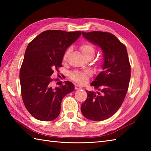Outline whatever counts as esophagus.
Returning <instances> with one entry per match:
<instances>
[{
    "label": "esophagus",
    "mask_w": 151,
    "mask_h": 151,
    "mask_svg": "<svg viewBox=\"0 0 151 151\" xmlns=\"http://www.w3.org/2000/svg\"><path fill=\"white\" fill-rule=\"evenodd\" d=\"M75 89H82V87L81 86H80L78 84H75Z\"/></svg>",
    "instance_id": "1"
}]
</instances>
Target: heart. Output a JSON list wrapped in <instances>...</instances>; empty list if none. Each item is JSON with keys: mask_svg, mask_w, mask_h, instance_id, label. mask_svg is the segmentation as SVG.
I'll return each instance as SVG.
<instances>
[{"mask_svg": "<svg viewBox=\"0 0 151 151\" xmlns=\"http://www.w3.org/2000/svg\"><path fill=\"white\" fill-rule=\"evenodd\" d=\"M80 49H81L82 53L83 55L85 56V58L88 57V56H94V54L95 52V49L93 45H92L91 44L86 43H83L81 45V47H80ZM70 49H67L65 54H64L63 57V60L64 62H65L67 58V56H68L70 52ZM91 75V73L89 71H81V70H73V72L70 73V77L74 81L78 83H84L88 81V78L89 76Z\"/></svg>", "mask_w": 151, "mask_h": 151, "instance_id": "b5f03b06", "label": "heart"}]
</instances>
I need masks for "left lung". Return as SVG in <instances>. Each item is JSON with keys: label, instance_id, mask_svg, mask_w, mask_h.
Masks as SVG:
<instances>
[{"label": "left lung", "instance_id": "8db88e82", "mask_svg": "<svg viewBox=\"0 0 151 151\" xmlns=\"http://www.w3.org/2000/svg\"><path fill=\"white\" fill-rule=\"evenodd\" d=\"M85 39L101 48L104 62L102 70L91 83L101 93L87 92L81 106L83 115L89 120L101 121L116 113L129 88L130 65L127 48L114 35L105 32H82Z\"/></svg>", "mask_w": 151, "mask_h": 151}]
</instances>
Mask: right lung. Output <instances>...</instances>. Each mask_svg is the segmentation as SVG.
Segmentation results:
<instances>
[{
  "label": "right lung",
  "mask_w": 151,
  "mask_h": 151,
  "mask_svg": "<svg viewBox=\"0 0 151 151\" xmlns=\"http://www.w3.org/2000/svg\"><path fill=\"white\" fill-rule=\"evenodd\" d=\"M81 31L47 30L28 45L20 69L21 95L28 112L40 121L55 119L63 98L74 91L70 81L52 88L54 70L62 67L67 48L81 36ZM58 81V80H56Z\"/></svg>",
  "instance_id": "right-lung-1"
}]
</instances>
